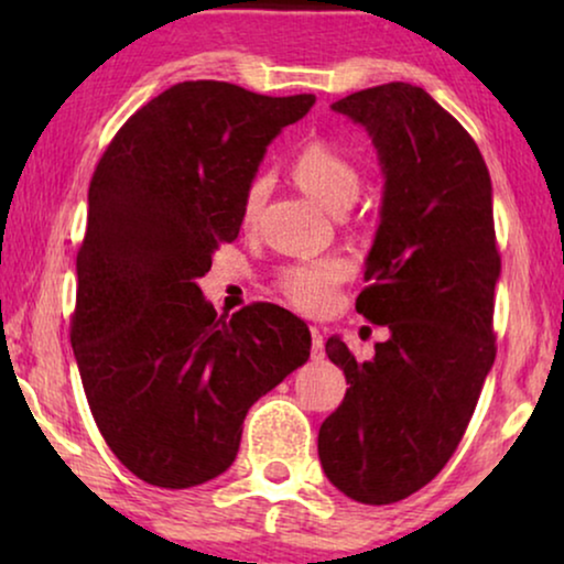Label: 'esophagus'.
Masks as SVG:
<instances>
[{
    "label": "esophagus",
    "mask_w": 564,
    "mask_h": 564,
    "mask_svg": "<svg viewBox=\"0 0 564 564\" xmlns=\"http://www.w3.org/2000/svg\"><path fill=\"white\" fill-rule=\"evenodd\" d=\"M311 338H313V346H311V357L315 361H321L323 357H326V341H323V334L318 328H311Z\"/></svg>",
    "instance_id": "esophagus-1"
}]
</instances>
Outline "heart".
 Returning a JSON list of instances; mask_svg holds the SVG:
<instances>
[{
	"mask_svg": "<svg viewBox=\"0 0 564 564\" xmlns=\"http://www.w3.org/2000/svg\"><path fill=\"white\" fill-rule=\"evenodd\" d=\"M292 176L307 195L318 199L328 210H344L359 195L361 174L341 149L328 141H311L292 159ZM269 192L267 176H253L241 199V223L253 226L264 207ZM351 261L344 257L303 259L288 264L276 274V290L300 313L318 315L334 305L338 288L349 280Z\"/></svg>",
	"mask_w": 564,
	"mask_h": 564,
	"instance_id": "1",
	"label": "heart"
}]
</instances>
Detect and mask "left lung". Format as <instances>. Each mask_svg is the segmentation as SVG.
<instances>
[{
    "label": "left lung",
    "mask_w": 564,
    "mask_h": 564,
    "mask_svg": "<svg viewBox=\"0 0 564 564\" xmlns=\"http://www.w3.org/2000/svg\"><path fill=\"white\" fill-rule=\"evenodd\" d=\"M334 110L361 122L380 151L382 223L357 313L390 338L365 361L328 338L349 390L323 421L318 457L344 496L390 506L457 452L496 361L492 187L473 135L421 87L390 82Z\"/></svg>",
    "instance_id": "left-lung-1"
}]
</instances>
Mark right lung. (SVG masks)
I'll return each instance as SVG.
<instances>
[{"label": "right lung", "instance_id": "right-lung-1", "mask_svg": "<svg viewBox=\"0 0 564 564\" xmlns=\"http://www.w3.org/2000/svg\"><path fill=\"white\" fill-rule=\"evenodd\" d=\"M313 102L182 82L130 115L97 161L72 346L99 434L143 482L182 490L226 473L249 408L311 357L290 311L251 303L223 321L197 280L238 238L267 143Z\"/></svg>", "mask_w": 564, "mask_h": 564}]
</instances>
